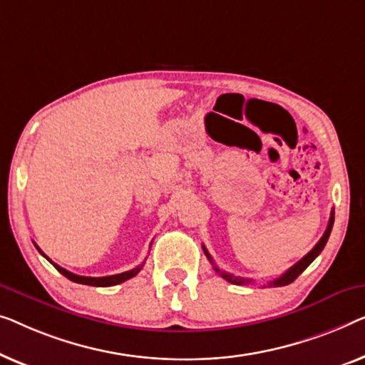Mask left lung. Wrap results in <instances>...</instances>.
<instances>
[{
  "label": "left lung",
  "instance_id": "obj_1",
  "mask_svg": "<svg viewBox=\"0 0 365 365\" xmlns=\"http://www.w3.org/2000/svg\"><path fill=\"white\" fill-rule=\"evenodd\" d=\"M332 225H334V210H332V212H331V218H329V223H327V228H326L324 235H322V238L317 241L314 248H312L309 253L304 256V258H301L299 261H297L294 266H291V268L287 269L284 274H281L279 278H276L274 281H271L268 286L278 287V286H286V284L292 283V281H294L297 276H299L302 271H304L307 266H309L312 261L317 258V256H319L321 251L324 250L327 240H329ZM203 251H205V255H207V258L213 263L212 256H210V253L207 251V248H205V246H203ZM213 268H215V271H217V273L222 274V278H225V279L228 281V283H232V284H250V283H253V279H246V278H241V276H233V274H230V273H225V271H220V268H217V266H215V264H213Z\"/></svg>",
  "mask_w": 365,
  "mask_h": 365
}]
</instances>
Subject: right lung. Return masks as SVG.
<instances>
[{"label": "right lung", "instance_id": "add662e5", "mask_svg": "<svg viewBox=\"0 0 365 365\" xmlns=\"http://www.w3.org/2000/svg\"><path fill=\"white\" fill-rule=\"evenodd\" d=\"M38 248V246H36ZM39 250V248H38ZM39 253L44 256L46 259H49L48 256H46L43 251L39 250ZM51 261V259H49ZM53 263V261H51ZM54 264V263H53ZM54 268L59 271L61 274H64L66 278L74 281V283H79V284H87V286H97V287H107V286H115V284H120L124 283V281L133 278V276L138 274V271H140L143 268V263L140 266H137V268H133L130 271H125V273H120V274H112V276H102V278H91V276H79V274H74L71 273V271L61 268V266L54 264Z\"/></svg>", "mask_w": 365, "mask_h": 365}]
</instances>
